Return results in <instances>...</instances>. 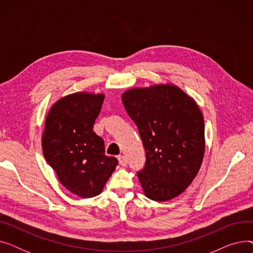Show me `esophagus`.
I'll use <instances>...</instances> for the list:
<instances>
[{
	"label": "esophagus",
	"mask_w": 253,
	"mask_h": 253,
	"mask_svg": "<svg viewBox=\"0 0 253 253\" xmlns=\"http://www.w3.org/2000/svg\"><path fill=\"white\" fill-rule=\"evenodd\" d=\"M118 160H119L120 165H122V166H126V165H127V159L125 158V156L120 155V156L118 157Z\"/></svg>",
	"instance_id": "1"
}]
</instances>
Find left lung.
Returning <instances> with one entry per match:
<instances>
[{
	"label": "left lung",
	"mask_w": 253,
	"mask_h": 253,
	"mask_svg": "<svg viewBox=\"0 0 253 253\" xmlns=\"http://www.w3.org/2000/svg\"><path fill=\"white\" fill-rule=\"evenodd\" d=\"M122 100L137 126L145 163L137 172L145 196L164 202L180 195L200 169L204 119L179 88L156 85L126 91Z\"/></svg>",
	"instance_id": "8db88e82"
}]
</instances>
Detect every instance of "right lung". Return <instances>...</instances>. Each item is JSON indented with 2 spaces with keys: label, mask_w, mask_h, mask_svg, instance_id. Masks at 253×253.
<instances>
[{
  "label": "right lung",
  "mask_w": 253,
  "mask_h": 253,
  "mask_svg": "<svg viewBox=\"0 0 253 253\" xmlns=\"http://www.w3.org/2000/svg\"><path fill=\"white\" fill-rule=\"evenodd\" d=\"M102 94L74 93L50 110L42 139L48 164L63 187L81 198L99 195L118 165L105 156L103 139L93 131Z\"/></svg>",
  "instance_id": "obj_1"
}]
</instances>
